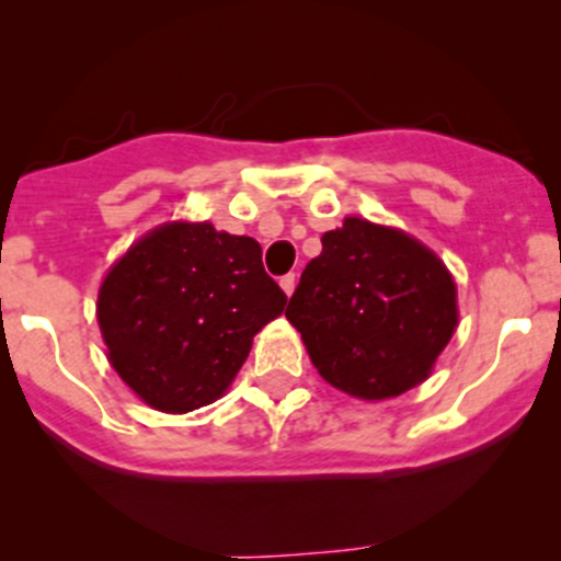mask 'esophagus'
I'll use <instances>...</instances> for the list:
<instances>
[{
  "mask_svg": "<svg viewBox=\"0 0 561 561\" xmlns=\"http://www.w3.org/2000/svg\"><path fill=\"white\" fill-rule=\"evenodd\" d=\"M279 285H282V290L287 293V296H293V290H296V274H285V276H282Z\"/></svg>",
  "mask_w": 561,
  "mask_h": 561,
  "instance_id": "1",
  "label": "esophagus"
}]
</instances>
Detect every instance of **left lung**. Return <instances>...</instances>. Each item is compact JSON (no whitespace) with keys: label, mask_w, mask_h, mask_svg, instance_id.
I'll return each mask as SVG.
<instances>
[{"label":"left lung","mask_w":561,"mask_h":561,"mask_svg":"<svg viewBox=\"0 0 561 561\" xmlns=\"http://www.w3.org/2000/svg\"><path fill=\"white\" fill-rule=\"evenodd\" d=\"M314 369L377 401L415 388L456 331V285L421 241L347 217L322 236L287 307Z\"/></svg>","instance_id":"left-lung-1"}]
</instances>
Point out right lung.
<instances>
[{"label":"right lung","mask_w":561,"mask_h":561,"mask_svg":"<svg viewBox=\"0 0 561 561\" xmlns=\"http://www.w3.org/2000/svg\"><path fill=\"white\" fill-rule=\"evenodd\" d=\"M285 304L257 241L173 222L107 271L98 320L118 377L154 410L190 412L228 390Z\"/></svg>","instance_id":"1"}]
</instances>
